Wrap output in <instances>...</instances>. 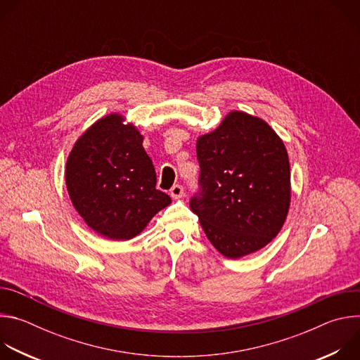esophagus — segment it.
<instances>
[{
  "label": "esophagus",
  "instance_id": "1",
  "mask_svg": "<svg viewBox=\"0 0 360 360\" xmlns=\"http://www.w3.org/2000/svg\"><path fill=\"white\" fill-rule=\"evenodd\" d=\"M169 195L172 199H179L184 195V188L181 185H174L169 191Z\"/></svg>",
  "mask_w": 360,
  "mask_h": 360
}]
</instances>
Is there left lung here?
<instances>
[{"label": "left lung", "mask_w": 360, "mask_h": 360, "mask_svg": "<svg viewBox=\"0 0 360 360\" xmlns=\"http://www.w3.org/2000/svg\"><path fill=\"white\" fill-rule=\"evenodd\" d=\"M202 195L191 210L214 248L239 259L265 248L282 229L290 207L288 150L259 117L231 111L196 139Z\"/></svg>", "instance_id": "obj_1"}]
</instances>
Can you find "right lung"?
<instances>
[{
  "instance_id": "obj_1",
  "label": "right lung",
  "mask_w": 360,
  "mask_h": 360,
  "mask_svg": "<svg viewBox=\"0 0 360 360\" xmlns=\"http://www.w3.org/2000/svg\"><path fill=\"white\" fill-rule=\"evenodd\" d=\"M143 135L120 112L96 120L74 143L65 184L75 211L98 235L128 240L171 203L158 191Z\"/></svg>"
}]
</instances>
